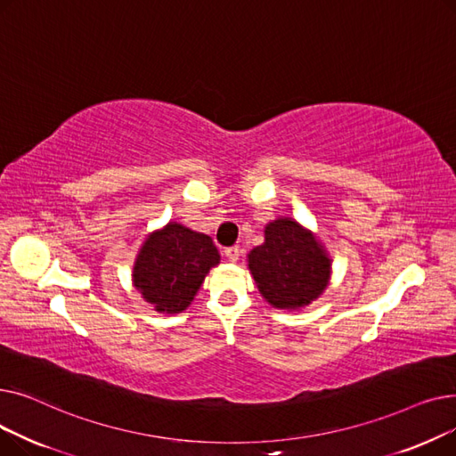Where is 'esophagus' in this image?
<instances>
[{"label":"esophagus","mask_w":456,"mask_h":456,"mask_svg":"<svg viewBox=\"0 0 456 456\" xmlns=\"http://www.w3.org/2000/svg\"><path fill=\"white\" fill-rule=\"evenodd\" d=\"M224 253H225V256H227V260H229V262H236V260H238V256H240V249H238L236 246L227 248Z\"/></svg>","instance_id":"34e87169"}]
</instances>
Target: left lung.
<instances>
[{"mask_svg":"<svg viewBox=\"0 0 456 456\" xmlns=\"http://www.w3.org/2000/svg\"><path fill=\"white\" fill-rule=\"evenodd\" d=\"M248 266L262 297L282 310H297L318 299L330 277L325 248L292 218L266 225L265 244L248 255Z\"/></svg>","mask_w":456,"mask_h":456,"instance_id":"8db88e82","label":"left lung"}]
</instances>
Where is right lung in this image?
Wrapping results in <instances>:
<instances>
[{
    "mask_svg": "<svg viewBox=\"0 0 456 456\" xmlns=\"http://www.w3.org/2000/svg\"><path fill=\"white\" fill-rule=\"evenodd\" d=\"M216 265H220V253L210 236L170 222L151 232L140 248L133 282L157 313L177 314L194 301Z\"/></svg>",
    "mask_w": 456,
    "mask_h": 456,
    "instance_id": "right-lung-1",
    "label": "right lung"
}]
</instances>
